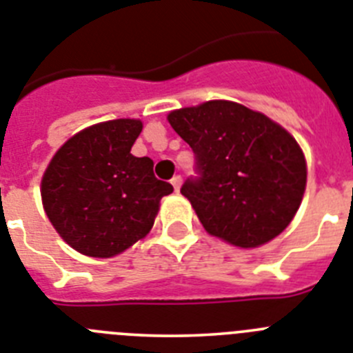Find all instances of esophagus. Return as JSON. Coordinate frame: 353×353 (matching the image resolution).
I'll list each match as a JSON object with an SVG mask.
<instances>
[{
  "label": "esophagus",
  "instance_id": "1",
  "mask_svg": "<svg viewBox=\"0 0 353 353\" xmlns=\"http://www.w3.org/2000/svg\"><path fill=\"white\" fill-rule=\"evenodd\" d=\"M170 183H172V186H174V190H179V186H181V176H174L172 179H170Z\"/></svg>",
  "mask_w": 353,
  "mask_h": 353
}]
</instances>
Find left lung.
<instances>
[{
	"instance_id": "obj_1",
	"label": "left lung",
	"mask_w": 353,
	"mask_h": 353,
	"mask_svg": "<svg viewBox=\"0 0 353 353\" xmlns=\"http://www.w3.org/2000/svg\"><path fill=\"white\" fill-rule=\"evenodd\" d=\"M168 122L195 154L181 186L210 234L259 247L299 210L307 168L296 140L266 115L231 101L176 110Z\"/></svg>"
}]
</instances>
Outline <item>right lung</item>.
Returning <instances> with one entry per match:
<instances>
[{
    "label": "right lung",
    "instance_id": "1",
    "mask_svg": "<svg viewBox=\"0 0 353 353\" xmlns=\"http://www.w3.org/2000/svg\"><path fill=\"white\" fill-rule=\"evenodd\" d=\"M142 122L117 119L79 131L51 159L42 177V202L58 234L78 252L112 257L151 231L170 183L152 172L151 158L131 147Z\"/></svg>",
    "mask_w": 353,
    "mask_h": 353
}]
</instances>
